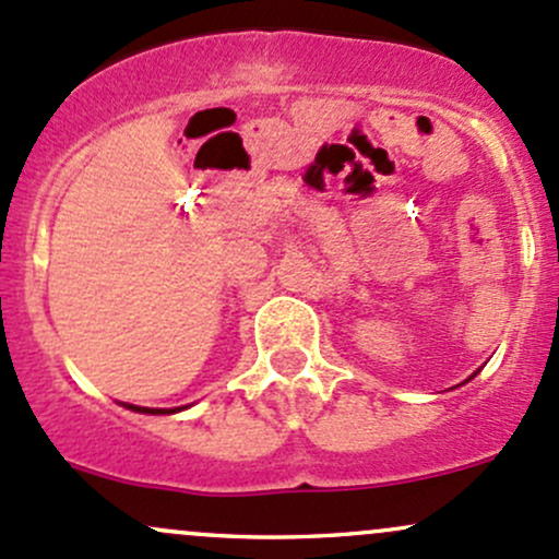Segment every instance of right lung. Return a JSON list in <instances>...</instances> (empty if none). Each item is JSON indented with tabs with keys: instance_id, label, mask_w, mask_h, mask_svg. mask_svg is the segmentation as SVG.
Instances as JSON below:
<instances>
[{
	"instance_id": "add662e5",
	"label": "right lung",
	"mask_w": 559,
	"mask_h": 559,
	"mask_svg": "<svg viewBox=\"0 0 559 559\" xmlns=\"http://www.w3.org/2000/svg\"><path fill=\"white\" fill-rule=\"evenodd\" d=\"M124 407H130V411H135V413H154V416H157V413H176V411H181V407H173V411H165V407H138V405H124Z\"/></svg>"
}]
</instances>
